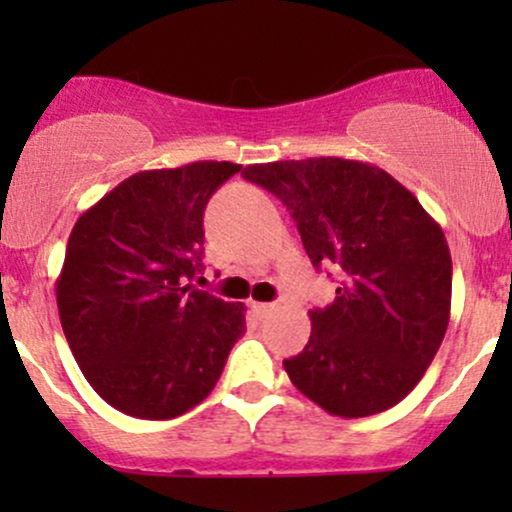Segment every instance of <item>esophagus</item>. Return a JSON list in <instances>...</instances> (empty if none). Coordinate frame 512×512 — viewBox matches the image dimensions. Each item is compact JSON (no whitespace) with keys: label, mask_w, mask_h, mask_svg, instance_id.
Returning a JSON list of instances; mask_svg holds the SVG:
<instances>
[{"label":"esophagus","mask_w":512,"mask_h":512,"mask_svg":"<svg viewBox=\"0 0 512 512\" xmlns=\"http://www.w3.org/2000/svg\"><path fill=\"white\" fill-rule=\"evenodd\" d=\"M276 310V303H252V313L257 317H267Z\"/></svg>","instance_id":"obj_1"}]
</instances>
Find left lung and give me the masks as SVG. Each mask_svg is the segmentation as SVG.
<instances>
[{"label":"left lung","instance_id":"obj_1","mask_svg":"<svg viewBox=\"0 0 512 512\" xmlns=\"http://www.w3.org/2000/svg\"><path fill=\"white\" fill-rule=\"evenodd\" d=\"M243 178L291 211L313 267L339 289L310 310V339L286 358L291 383L344 419L380 414L414 390L450 322L452 260L443 228L404 185L349 158L255 163Z\"/></svg>","mask_w":512,"mask_h":512}]
</instances>
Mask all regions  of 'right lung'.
<instances>
[{"label":"right lung","instance_id":"1","mask_svg":"<svg viewBox=\"0 0 512 512\" xmlns=\"http://www.w3.org/2000/svg\"><path fill=\"white\" fill-rule=\"evenodd\" d=\"M243 166L197 161L129 175L74 223L57 276L64 337L110 407L175 419L209 397L245 305L190 284L204 269V207Z\"/></svg>","mask_w":512,"mask_h":512}]
</instances>
